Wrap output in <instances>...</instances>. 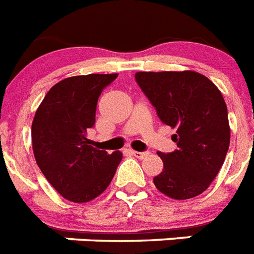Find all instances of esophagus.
I'll use <instances>...</instances> for the list:
<instances>
[{"mask_svg": "<svg viewBox=\"0 0 254 254\" xmlns=\"http://www.w3.org/2000/svg\"><path fill=\"white\" fill-rule=\"evenodd\" d=\"M131 153H132L135 157H137V159H143V157H145V156H148V152H137V151H131Z\"/></svg>", "mask_w": 254, "mask_h": 254, "instance_id": "1", "label": "esophagus"}]
</instances>
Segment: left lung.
I'll return each instance as SVG.
<instances>
[{
    "mask_svg": "<svg viewBox=\"0 0 254 254\" xmlns=\"http://www.w3.org/2000/svg\"><path fill=\"white\" fill-rule=\"evenodd\" d=\"M135 80L162 123L176 129L177 149L159 152L164 169L153 178L173 199L199 195L214 181L230 147L231 129L222 93L194 70L137 72Z\"/></svg>",
    "mask_w": 254,
    "mask_h": 254,
    "instance_id": "8db88e82",
    "label": "left lung"
}]
</instances>
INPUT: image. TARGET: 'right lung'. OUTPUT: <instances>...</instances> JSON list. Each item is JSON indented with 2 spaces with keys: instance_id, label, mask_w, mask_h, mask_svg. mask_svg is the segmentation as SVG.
<instances>
[{
  "instance_id": "1",
  "label": "right lung",
  "mask_w": 254,
  "mask_h": 254,
  "mask_svg": "<svg viewBox=\"0 0 254 254\" xmlns=\"http://www.w3.org/2000/svg\"><path fill=\"white\" fill-rule=\"evenodd\" d=\"M117 77L113 73L62 80L47 93L32 121L36 164L55 190L74 203L101 195L122 160L119 151H99L86 137L95 123L99 95Z\"/></svg>"
}]
</instances>
